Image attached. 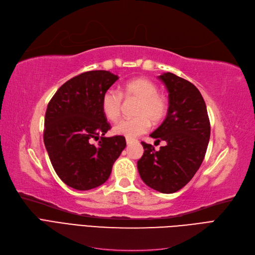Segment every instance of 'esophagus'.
<instances>
[{"label":"esophagus","instance_id":"34e87169","mask_svg":"<svg viewBox=\"0 0 255 255\" xmlns=\"http://www.w3.org/2000/svg\"><path fill=\"white\" fill-rule=\"evenodd\" d=\"M134 142H137L136 139H134V138H127V143L128 144H131V143H134Z\"/></svg>","mask_w":255,"mask_h":255}]
</instances>
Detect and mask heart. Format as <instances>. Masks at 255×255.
Wrapping results in <instances>:
<instances>
[{"instance_id": "heart-1", "label": "heart", "mask_w": 255, "mask_h": 255, "mask_svg": "<svg viewBox=\"0 0 255 255\" xmlns=\"http://www.w3.org/2000/svg\"><path fill=\"white\" fill-rule=\"evenodd\" d=\"M122 97L135 99L138 103L134 111L136 117L124 119L114 127V133L134 138L150 129L154 125L161 122L168 112V100L158 93V86L146 78H136L121 87L120 93L109 90L102 95L101 110L110 121H117L121 115Z\"/></svg>"}]
</instances>
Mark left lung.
Wrapping results in <instances>:
<instances>
[{
    "mask_svg": "<svg viewBox=\"0 0 255 255\" xmlns=\"http://www.w3.org/2000/svg\"><path fill=\"white\" fill-rule=\"evenodd\" d=\"M158 78L169 92V109L161 126L150 136L165 145L156 151L142 141L144 152L137 168L146 186L171 194L186 186L199 169L211 128L205 100L194 84L172 73Z\"/></svg>",
    "mask_w": 255,
    "mask_h": 255,
    "instance_id": "8db88e82",
    "label": "left lung"
}]
</instances>
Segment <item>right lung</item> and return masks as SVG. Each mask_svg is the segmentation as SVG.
I'll return each mask as SVG.
<instances>
[{
  "label": "right lung",
  "instance_id": "right-lung-1",
  "mask_svg": "<svg viewBox=\"0 0 255 255\" xmlns=\"http://www.w3.org/2000/svg\"><path fill=\"white\" fill-rule=\"evenodd\" d=\"M117 80L108 71L80 74L61 86L47 105L44 144L57 175L73 189L101 186L127 145L124 136H104L111 126L101 98ZM98 138L95 146L92 140Z\"/></svg>",
  "mask_w": 255,
  "mask_h": 255
}]
</instances>
